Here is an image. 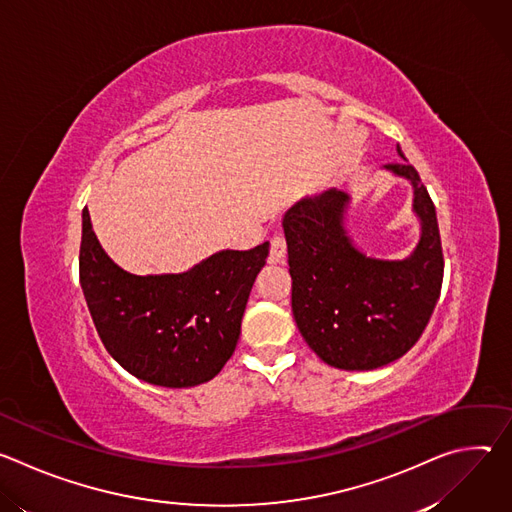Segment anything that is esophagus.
<instances>
[{"label":"esophagus","instance_id":"1","mask_svg":"<svg viewBox=\"0 0 512 512\" xmlns=\"http://www.w3.org/2000/svg\"><path fill=\"white\" fill-rule=\"evenodd\" d=\"M287 255V243L283 233H275L271 237V251H269V261L271 263H283Z\"/></svg>","mask_w":512,"mask_h":512}]
</instances>
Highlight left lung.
Returning <instances> with one entry per match:
<instances>
[{
	"label": "left lung",
	"instance_id": "1",
	"mask_svg": "<svg viewBox=\"0 0 512 512\" xmlns=\"http://www.w3.org/2000/svg\"><path fill=\"white\" fill-rule=\"evenodd\" d=\"M397 154L405 158L399 145ZM385 168L411 182L421 223L419 243L403 261L356 249L344 227L350 198L342 190L302 198L283 216L291 312L308 346L344 371H373L401 358L423 334L442 291V239L427 188L407 162Z\"/></svg>",
	"mask_w": 512,
	"mask_h": 512
}]
</instances>
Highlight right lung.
<instances>
[{"label":"right lung","instance_id":"obj_1","mask_svg":"<svg viewBox=\"0 0 512 512\" xmlns=\"http://www.w3.org/2000/svg\"><path fill=\"white\" fill-rule=\"evenodd\" d=\"M269 243L218 251L186 273L133 275L109 259L83 210L79 271L107 352L133 377L170 389L214 379L233 356Z\"/></svg>","mask_w":512,"mask_h":512}]
</instances>
